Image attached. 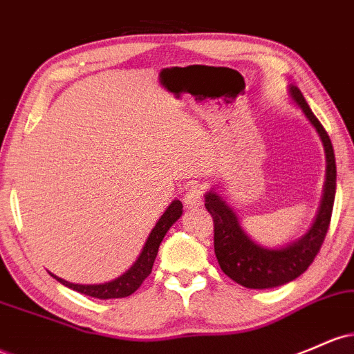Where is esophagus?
Wrapping results in <instances>:
<instances>
[{"label": "esophagus", "mask_w": 354, "mask_h": 354, "mask_svg": "<svg viewBox=\"0 0 354 354\" xmlns=\"http://www.w3.org/2000/svg\"><path fill=\"white\" fill-rule=\"evenodd\" d=\"M201 201H203V188L201 186H189L188 189H186L185 193V198H183V203L186 208H196L200 207Z\"/></svg>", "instance_id": "1"}]
</instances>
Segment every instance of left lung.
<instances>
[{
  "label": "left lung",
  "mask_w": 354,
  "mask_h": 354,
  "mask_svg": "<svg viewBox=\"0 0 354 354\" xmlns=\"http://www.w3.org/2000/svg\"><path fill=\"white\" fill-rule=\"evenodd\" d=\"M290 94L302 109L309 122L316 127L326 151V185L317 218L310 230L297 242L284 248H263L252 242L242 230L232 208L216 193L205 196V207L213 218V242L220 269L248 289H272L297 279L314 262L331 223L333 205L336 196V159L331 139L322 124L313 114L304 95L297 87H290Z\"/></svg>",
  "instance_id": "1"
}]
</instances>
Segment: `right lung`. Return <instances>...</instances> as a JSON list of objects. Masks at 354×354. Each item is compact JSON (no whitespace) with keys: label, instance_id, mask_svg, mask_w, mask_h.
<instances>
[{"label":"right lung","instance_id":"add662e5","mask_svg":"<svg viewBox=\"0 0 354 354\" xmlns=\"http://www.w3.org/2000/svg\"><path fill=\"white\" fill-rule=\"evenodd\" d=\"M183 213V205L180 200H174L169 205V208L162 213V216L159 218L156 227L153 228L149 236H147V242L145 248H142L141 255L136 260V263L131 267L129 270L124 275L115 279V281L106 282V284H94V286H84V284H72V282L64 281V279H58L57 275L52 274V277H55L60 284L70 287V289L77 290V292L85 294V296H91L95 299H120L127 297L131 294H134L136 290L141 287L142 282L146 281L147 275L153 270V263L156 260L159 245H161L162 239H165L166 232L169 230L171 225L174 223Z\"/></svg>","mask_w":354,"mask_h":354}]
</instances>
